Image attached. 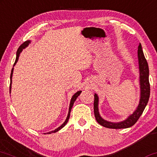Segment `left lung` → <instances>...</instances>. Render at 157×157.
<instances>
[{"label": "left lung", "mask_w": 157, "mask_h": 157, "mask_svg": "<svg viewBox=\"0 0 157 157\" xmlns=\"http://www.w3.org/2000/svg\"><path fill=\"white\" fill-rule=\"evenodd\" d=\"M138 62H139V69H140V99L138 106L137 109L135 111L133 114L130 116L126 120L118 123H112L107 122V121L103 120L101 117L98 112V98L96 94L94 95V114L95 117L98 124L101 125L107 128L112 129H122L130 128L136 124V122L138 120L140 117L141 116L142 113L144 112L145 107L148 104V99L150 96V84L148 80V66L147 61L145 58L144 52H143L141 45H139L138 50Z\"/></svg>", "instance_id": "left-lung-1"}]
</instances>
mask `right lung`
I'll list each match as a JSON object with an SVG mask.
<instances>
[{"label": "right lung", "instance_id": "add662e5", "mask_svg": "<svg viewBox=\"0 0 157 157\" xmlns=\"http://www.w3.org/2000/svg\"><path fill=\"white\" fill-rule=\"evenodd\" d=\"M30 43V41L29 40H27V41H25V42H24L22 44H21L20 46L19 47V48H18V50H17V58H16V61H15V63H14V64H13V66H14V65L16 64V63L17 62V61H18V59H19V53H20L21 52V51L23 50L24 48H25V47H27V45H28V44L29 43ZM13 68H12V69H11V76H10V79H11V83H10V92H11V78H12V75H13ZM81 93V90H80V91H77V92L75 93V94L74 95V96H72V99H71V102H70V105H69V113H68V116H67V119H66V120H65V122L63 123L62 124H61V125L59 127V128H58L57 129H56L55 130H53V131H51V132H49L48 133L50 134V133H51V132H57V131H59V130H61V128H64V127L66 125V124L67 123V122H68V120H69V117H70V112H71V109H72V106H73V104H74V102L75 101V100H76L77 99V97H78L79 96H80V94Z\"/></svg>", "mask_w": 157, "mask_h": 157}]
</instances>
